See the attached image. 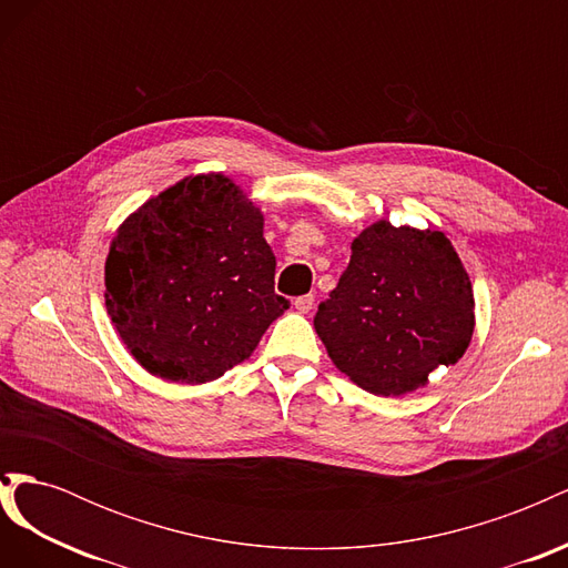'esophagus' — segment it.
Wrapping results in <instances>:
<instances>
[{
	"instance_id": "34e87169",
	"label": "esophagus",
	"mask_w": 568,
	"mask_h": 568,
	"mask_svg": "<svg viewBox=\"0 0 568 568\" xmlns=\"http://www.w3.org/2000/svg\"><path fill=\"white\" fill-rule=\"evenodd\" d=\"M294 305H296V311H298V313H311V311H313V305H315V296H313V294L298 296V298L294 301Z\"/></svg>"
}]
</instances>
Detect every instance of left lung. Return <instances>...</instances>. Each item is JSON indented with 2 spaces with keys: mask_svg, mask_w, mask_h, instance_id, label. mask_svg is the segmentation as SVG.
<instances>
[{
  "mask_svg": "<svg viewBox=\"0 0 568 568\" xmlns=\"http://www.w3.org/2000/svg\"><path fill=\"white\" fill-rule=\"evenodd\" d=\"M351 263L315 329L334 365L374 395H405L455 365L474 334V291L450 239L379 220L353 242Z\"/></svg>",
  "mask_w": 568,
  "mask_h": 568,
  "instance_id": "obj_1",
  "label": "left lung"
}]
</instances>
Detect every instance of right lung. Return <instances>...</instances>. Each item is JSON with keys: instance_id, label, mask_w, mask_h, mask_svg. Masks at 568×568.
<instances>
[{"instance_id": "add662e5", "label": "right lung", "mask_w": 568, "mask_h": 568, "mask_svg": "<svg viewBox=\"0 0 568 568\" xmlns=\"http://www.w3.org/2000/svg\"><path fill=\"white\" fill-rule=\"evenodd\" d=\"M263 213L230 178H184L120 225L106 307L130 353L168 382L205 384L244 363L288 301L274 294Z\"/></svg>"}]
</instances>
